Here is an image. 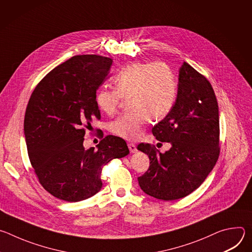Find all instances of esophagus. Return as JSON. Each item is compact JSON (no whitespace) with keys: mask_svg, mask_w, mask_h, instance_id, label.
<instances>
[{"mask_svg":"<svg viewBox=\"0 0 252 252\" xmlns=\"http://www.w3.org/2000/svg\"><path fill=\"white\" fill-rule=\"evenodd\" d=\"M127 147H128V150H129V152L131 153V154H134L137 150H136V146L134 145V143H132V142H128L127 143Z\"/></svg>","mask_w":252,"mask_h":252,"instance_id":"esophagus-1","label":"esophagus"}]
</instances>
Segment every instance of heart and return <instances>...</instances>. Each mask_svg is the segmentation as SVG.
<instances>
[{"label": "heart", "mask_w": 252, "mask_h": 252, "mask_svg": "<svg viewBox=\"0 0 252 252\" xmlns=\"http://www.w3.org/2000/svg\"><path fill=\"white\" fill-rule=\"evenodd\" d=\"M115 88L97 90L98 109L114 115L122 101L128 111L111 124V131L122 138L140 137L147 123H158L171 112L176 96V80L171 67L164 63L135 62L126 65L114 79Z\"/></svg>", "instance_id": "b5f03b06"}]
</instances>
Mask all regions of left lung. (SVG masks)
<instances>
[{
	"label": "left lung",
	"instance_id": "8db88e82",
	"mask_svg": "<svg viewBox=\"0 0 252 252\" xmlns=\"http://www.w3.org/2000/svg\"><path fill=\"white\" fill-rule=\"evenodd\" d=\"M153 133L171 148L161 154L150 143L137 146L151 160L137 178L140 189L162 200L186 197L204 182L220 153L217 96L209 81L186 62L179 68L175 103Z\"/></svg>",
	"mask_w": 252,
	"mask_h": 252
}]
</instances>
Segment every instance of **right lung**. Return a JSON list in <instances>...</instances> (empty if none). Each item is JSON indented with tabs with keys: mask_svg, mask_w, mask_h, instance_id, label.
Segmentation results:
<instances>
[{
	"mask_svg": "<svg viewBox=\"0 0 252 252\" xmlns=\"http://www.w3.org/2000/svg\"><path fill=\"white\" fill-rule=\"evenodd\" d=\"M113 60L97 55L75 56L52 69L34 88L25 114L28 155L41 186L55 197L77 202L102 187L103 165L129 154L118 136L103 137L97 150L86 151V128L100 120L95 102L98 87Z\"/></svg>",
	"mask_w": 252,
	"mask_h": 252,
	"instance_id": "obj_1",
	"label": "right lung"
}]
</instances>
